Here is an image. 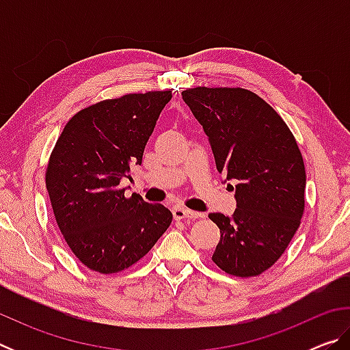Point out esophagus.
Wrapping results in <instances>:
<instances>
[{
	"mask_svg": "<svg viewBox=\"0 0 350 350\" xmlns=\"http://www.w3.org/2000/svg\"><path fill=\"white\" fill-rule=\"evenodd\" d=\"M199 216V213L183 208V206H176V208H173V217L176 221H180V219H198Z\"/></svg>",
	"mask_w": 350,
	"mask_h": 350,
	"instance_id": "1",
	"label": "esophagus"
}]
</instances>
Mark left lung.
Masks as SVG:
<instances>
[{"label": "left lung", "instance_id": "1", "mask_svg": "<svg viewBox=\"0 0 350 350\" xmlns=\"http://www.w3.org/2000/svg\"><path fill=\"white\" fill-rule=\"evenodd\" d=\"M182 98L208 135L217 171L236 182L233 217L210 215L221 230L213 262L239 278L264 273L286 252L304 215L306 168L295 135L264 98L244 88L198 86Z\"/></svg>", "mask_w": 350, "mask_h": 350}]
</instances>
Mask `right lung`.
<instances>
[{
	"label": "right lung",
	"mask_w": 350,
	"mask_h": 350,
	"mask_svg": "<svg viewBox=\"0 0 350 350\" xmlns=\"http://www.w3.org/2000/svg\"><path fill=\"white\" fill-rule=\"evenodd\" d=\"M173 94L150 91L106 98L66 123L46 167V188L58 228L88 269L118 273L140 260L167 232L173 215L120 179L142 156Z\"/></svg>",
	"instance_id": "obj_1"
}]
</instances>
